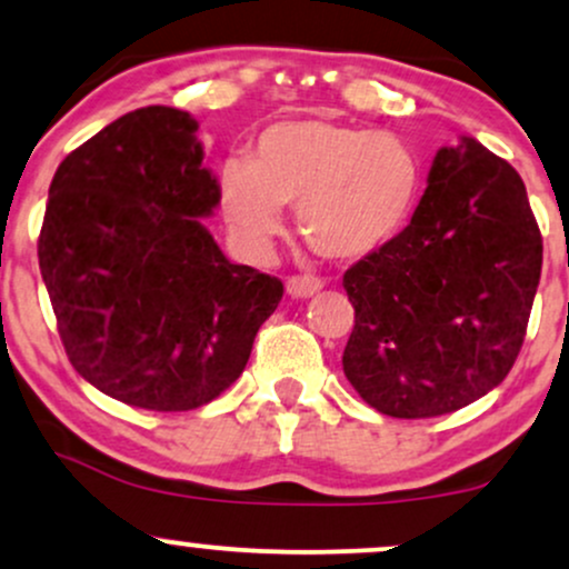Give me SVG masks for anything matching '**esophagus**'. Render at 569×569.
<instances>
[{"mask_svg": "<svg viewBox=\"0 0 569 569\" xmlns=\"http://www.w3.org/2000/svg\"><path fill=\"white\" fill-rule=\"evenodd\" d=\"M321 286H323L321 280L312 278V276H291L289 280H286V291L297 299L312 297L316 291H321Z\"/></svg>", "mask_w": 569, "mask_h": 569, "instance_id": "1", "label": "esophagus"}]
</instances>
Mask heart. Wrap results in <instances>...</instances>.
<instances>
[{
    "mask_svg": "<svg viewBox=\"0 0 569 569\" xmlns=\"http://www.w3.org/2000/svg\"><path fill=\"white\" fill-rule=\"evenodd\" d=\"M422 194L415 149L388 130H367L321 114L267 126L246 166H227L221 202L251 246L280 234V206H293L297 230L316 253L356 262L393 243Z\"/></svg>",
    "mask_w": 569,
    "mask_h": 569,
    "instance_id": "obj_1",
    "label": "heart"
}]
</instances>
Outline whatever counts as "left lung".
Wrapping results in <instances>:
<instances>
[{
    "mask_svg": "<svg viewBox=\"0 0 569 569\" xmlns=\"http://www.w3.org/2000/svg\"><path fill=\"white\" fill-rule=\"evenodd\" d=\"M540 267L521 176L468 136L441 147L407 230L345 272L356 307L345 377L401 420L468 407L511 371Z\"/></svg>",
    "mask_w": 569,
    "mask_h": 569,
    "instance_id": "obj_1",
    "label": "left lung"
}]
</instances>
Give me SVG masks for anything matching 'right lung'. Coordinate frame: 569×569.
Segmentation results:
<instances>
[{
    "label": "right lung",
    "instance_id": "add662e5",
    "mask_svg": "<svg viewBox=\"0 0 569 569\" xmlns=\"http://www.w3.org/2000/svg\"><path fill=\"white\" fill-rule=\"evenodd\" d=\"M198 120L143 107L67 154L39 232V270L71 367L101 393L189 411L243 375L283 283L232 264L200 219L219 206Z\"/></svg>",
    "mask_w": 569,
    "mask_h": 569
}]
</instances>
